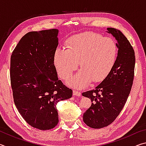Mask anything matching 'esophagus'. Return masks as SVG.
I'll return each mask as SVG.
<instances>
[{"mask_svg": "<svg viewBox=\"0 0 146 146\" xmlns=\"http://www.w3.org/2000/svg\"><path fill=\"white\" fill-rule=\"evenodd\" d=\"M73 95L76 96V97H80L81 96V93L79 92L78 91H76V90H73Z\"/></svg>", "mask_w": 146, "mask_h": 146, "instance_id": "esophagus-1", "label": "esophagus"}]
</instances>
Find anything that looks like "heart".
<instances>
[{
    "instance_id": "b5f03b06",
    "label": "heart",
    "mask_w": 146,
    "mask_h": 146,
    "mask_svg": "<svg viewBox=\"0 0 146 146\" xmlns=\"http://www.w3.org/2000/svg\"><path fill=\"white\" fill-rule=\"evenodd\" d=\"M118 46L114 39L93 32H85L71 37L68 49L58 48L54 53V64L60 77L66 79L78 67L82 70L69 78L70 87L83 89L91 80H104L115 65Z\"/></svg>"
}]
</instances>
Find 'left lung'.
<instances>
[{"mask_svg":"<svg viewBox=\"0 0 146 146\" xmlns=\"http://www.w3.org/2000/svg\"><path fill=\"white\" fill-rule=\"evenodd\" d=\"M108 33L117 40L118 54L115 65L95 90L82 93L92 104L83 115L89 127L100 129L111 124L126 102L131 90L135 64V51L129 40L117 29L108 28Z\"/></svg>","mask_w":146,"mask_h":146,"instance_id":"obj_1","label":"left lung"}]
</instances>
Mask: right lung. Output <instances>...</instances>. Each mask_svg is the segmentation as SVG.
Segmentation results:
<instances>
[{"label": "right lung", "mask_w": 146, "mask_h": 146, "mask_svg": "<svg viewBox=\"0 0 146 146\" xmlns=\"http://www.w3.org/2000/svg\"><path fill=\"white\" fill-rule=\"evenodd\" d=\"M58 34L57 29L29 32L11 56L15 104L26 122L40 130L53 129L57 125L56 104L70 98L73 94L58 79L54 64Z\"/></svg>", "instance_id": "obj_1"}]
</instances>
